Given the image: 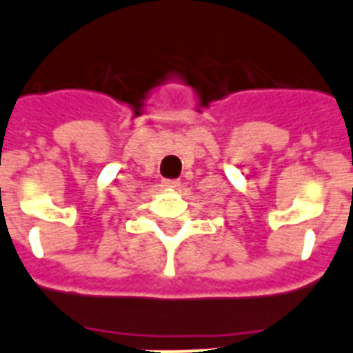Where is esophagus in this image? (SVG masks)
I'll list each match as a JSON object with an SVG mask.
<instances>
[{"label": "esophagus", "mask_w": 353, "mask_h": 353, "mask_svg": "<svg viewBox=\"0 0 353 353\" xmlns=\"http://www.w3.org/2000/svg\"><path fill=\"white\" fill-rule=\"evenodd\" d=\"M163 186L165 188H172V190H176L181 186V181L179 179H163Z\"/></svg>", "instance_id": "1"}]
</instances>
